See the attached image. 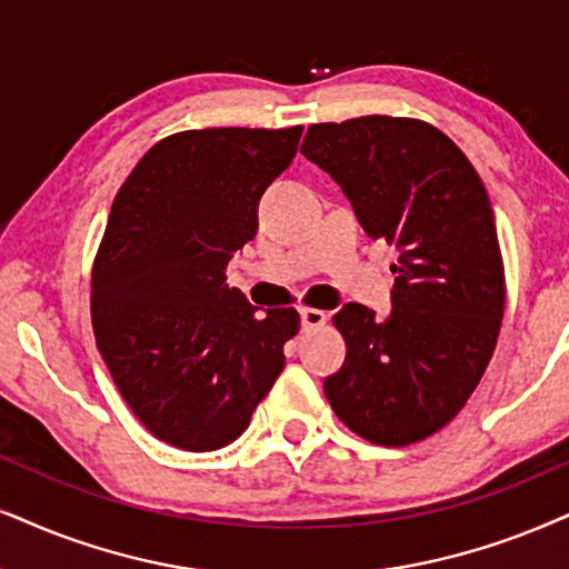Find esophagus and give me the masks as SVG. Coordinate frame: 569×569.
<instances>
[{
    "instance_id": "obj_1",
    "label": "esophagus",
    "mask_w": 569,
    "mask_h": 569,
    "mask_svg": "<svg viewBox=\"0 0 569 569\" xmlns=\"http://www.w3.org/2000/svg\"><path fill=\"white\" fill-rule=\"evenodd\" d=\"M299 318H301V330H315V328H320L322 322L328 320V315L322 312V309H309V307H305V309H299Z\"/></svg>"
}]
</instances>
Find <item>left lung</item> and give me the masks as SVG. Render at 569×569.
Masks as SVG:
<instances>
[{"instance_id":"1","label":"left lung","mask_w":569,"mask_h":569,"mask_svg":"<svg viewBox=\"0 0 569 569\" xmlns=\"http://www.w3.org/2000/svg\"><path fill=\"white\" fill-rule=\"evenodd\" d=\"M301 154L341 186L372 239L399 249L391 315L380 320L357 301L336 312L347 359L326 378V397L372 443L422 441L476 391L505 318L486 186L462 149L422 120L309 126Z\"/></svg>"}]
</instances>
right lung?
I'll use <instances>...</instances> for the list:
<instances>
[{
  "label": "right lung",
  "mask_w": 569,
  "mask_h": 569,
  "mask_svg": "<svg viewBox=\"0 0 569 569\" xmlns=\"http://www.w3.org/2000/svg\"><path fill=\"white\" fill-rule=\"evenodd\" d=\"M305 128H204L154 143L114 197L91 276V322L120 397L160 441L214 451L249 428L299 330L257 315L226 268Z\"/></svg>",
  "instance_id": "right-lung-1"
}]
</instances>
